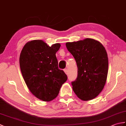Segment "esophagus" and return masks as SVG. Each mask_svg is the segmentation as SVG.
Returning <instances> with one entry per match:
<instances>
[{"mask_svg":"<svg viewBox=\"0 0 126 126\" xmlns=\"http://www.w3.org/2000/svg\"><path fill=\"white\" fill-rule=\"evenodd\" d=\"M64 71L65 72V73L66 75L68 74V69H64Z\"/></svg>","mask_w":126,"mask_h":126,"instance_id":"34e87169","label":"esophagus"}]
</instances>
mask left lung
<instances>
[{
  "mask_svg": "<svg viewBox=\"0 0 126 126\" xmlns=\"http://www.w3.org/2000/svg\"><path fill=\"white\" fill-rule=\"evenodd\" d=\"M66 47L77 66V77L71 82L74 92L82 100H92L101 92L106 82L108 58L105 48L91 38L68 42Z\"/></svg>",
  "mask_w": 126,
  "mask_h": 126,
  "instance_id": "left-lung-1",
  "label": "left lung"
}]
</instances>
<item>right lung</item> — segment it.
<instances>
[{
  "label": "right lung",
  "instance_id": "obj_1",
  "mask_svg": "<svg viewBox=\"0 0 126 126\" xmlns=\"http://www.w3.org/2000/svg\"><path fill=\"white\" fill-rule=\"evenodd\" d=\"M61 44L49 47L42 40L28 42L21 51L20 70L30 92L44 101L57 97L62 85L67 80L63 70L59 69L56 53Z\"/></svg>",
  "mask_w": 126,
  "mask_h": 126
}]
</instances>
